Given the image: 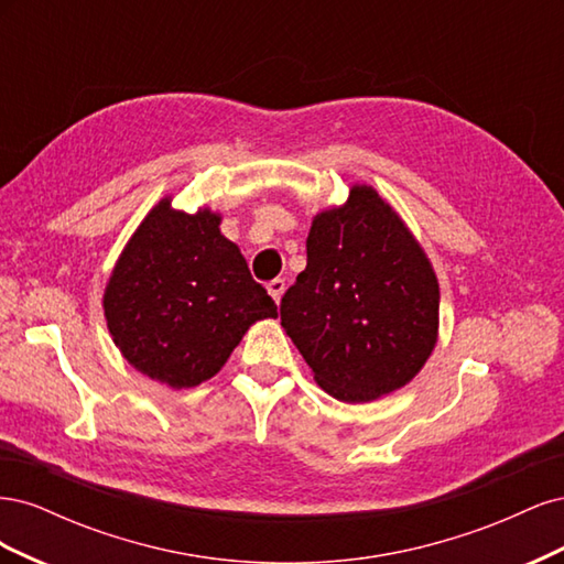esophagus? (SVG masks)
I'll use <instances>...</instances> for the list:
<instances>
[{"instance_id": "obj_1", "label": "esophagus", "mask_w": 564, "mask_h": 564, "mask_svg": "<svg viewBox=\"0 0 564 564\" xmlns=\"http://www.w3.org/2000/svg\"><path fill=\"white\" fill-rule=\"evenodd\" d=\"M284 289H286V284H284V280H280V278H275V280H270V282H268V292H270V296L275 299L278 303H280L282 294H284Z\"/></svg>"}]
</instances>
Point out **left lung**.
<instances>
[{"label":"left lung","mask_w":564,"mask_h":564,"mask_svg":"<svg viewBox=\"0 0 564 564\" xmlns=\"http://www.w3.org/2000/svg\"><path fill=\"white\" fill-rule=\"evenodd\" d=\"M308 265L280 317L315 381L340 402H369L412 381L437 336L435 272L400 216L369 185L315 216Z\"/></svg>","instance_id":"1"}]
</instances>
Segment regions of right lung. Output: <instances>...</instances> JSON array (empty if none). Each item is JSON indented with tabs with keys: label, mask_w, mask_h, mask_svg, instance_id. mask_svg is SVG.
<instances>
[{
	"label": "right lung",
	"mask_w": 564,
	"mask_h": 564,
	"mask_svg": "<svg viewBox=\"0 0 564 564\" xmlns=\"http://www.w3.org/2000/svg\"><path fill=\"white\" fill-rule=\"evenodd\" d=\"M207 209L187 216L162 199L119 256L104 308L117 348L172 388L212 379L249 324L278 305Z\"/></svg>",
	"instance_id": "obj_1"
}]
</instances>
